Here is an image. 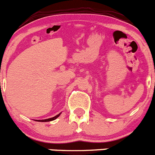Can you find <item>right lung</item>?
I'll return each instance as SVG.
<instances>
[{
  "instance_id": "1",
  "label": "right lung",
  "mask_w": 155,
  "mask_h": 155,
  "mask_svg": "<svg viewBox=\"0 0 155 155\" xmlns=\"http://www.w3.org/2000/svg\"><path fill=\"white\" fill-rule=\"evenodd\" d=\"M60 114L57 115V116H54V117L50 118V119H43V120H37V121H38V122H50V121H53V120H54V119H57V117H59V116H60Z\"/></svg>"
}]
</instances>
